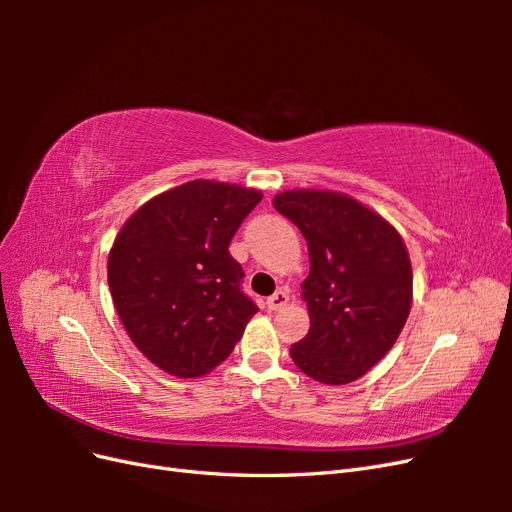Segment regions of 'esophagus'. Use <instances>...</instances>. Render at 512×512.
I'll return each mask as SVG.
<instances>
[{
    "label": "esophagus",
    "instance_id": "obj_1",
    "mask_svg": "<svg viewBox=\"0 0 512 512\" xmlns=\"http://www.w3.org/2000/svg\"><path fill=\"white\" fill-rule=\"evenodd\" d=\"M286 303H288V292L286 290H277L273 297L267 299V307L273 309V312H277V309H282Z\"/></svg>",
    "mask_w": 512,
    "mask_h": 512
}]
</instances>
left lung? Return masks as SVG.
<instances>
[{"label": "left lung", "instance_id": "obj_1", "mask_svg": "<svg viewBox=\"0 0 512 512\" xmlns=\"http://www.w3.org/2000/svg\"><path fill=\"white\" fill-rule=\"evenodd\" d=\"M273 207L299 226L309 267L301 284L309 333L290 356L322 384H348L386 356L412 307V265L395 226L331 190H286Z\"/></svg>", "mask_w": 512, "mask_h": 512}]
</instances>
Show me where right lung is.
Listing matches in <instances>:
<instances>
[{"label":"right lung","mask_w":512,"mask_h":512,"mask_svg":"<svg viewBox=\"0 0 512 512\" xmlns=\"http://www.w3.org/2000/svg\"><path fill=\"white\" fill-rule=\"evenodd\" d=\"M260 198L254 188L194 179L147 200L117 232L106 265L115 309L134 346L166 374H209L258 312L228 245Z\"/></svg>","instance_id":"1"}]
</instances>
